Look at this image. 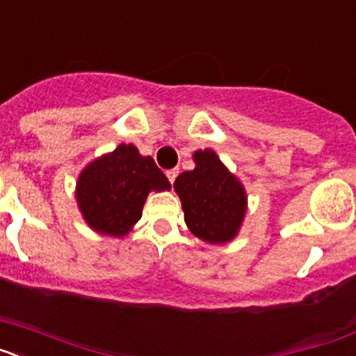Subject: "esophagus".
Here are the masks:
<instances>
[{
    "label": "esophagus",
    "mask_w": 356,
    "mask_h": 356,
    "mask_svg": "<svg viewBox=\"0 0 356 356\" xmlns=\"http://www.w3.org/2000/svg\"><path fill=\"white\" fill-rule=\"evenodd\" d=\"M178 172H180V171H178V169H169V171L165 172V175H168V180L171 181V185L175 184V180H176V176H178Z\"/></svg>",
    "instance_id": "1"
}]
</instances>
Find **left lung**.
Instances as JSON below:
<instances>
[{"mask_svg": "<svg viewBox=\"0 0 356 356\" xmlns=\"http://www.w3.org/2000/svg\"><path fill=\"white\" fill-rule=\"evenodd\" d=\"M196 168L175 181L184 207L185 222L196 237L222 244L237 235L246 212V193L241 181L212 149L194 153Z\"/></svg>", "mask_w": 356, "mask_h": 356, "instance_id": "left-lung-1", "label": "left lung"}]
</instances>
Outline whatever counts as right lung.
I'll return each mask as SVG.
<instances>
[{
    "mask_svg": "<svg viewBox=\"0 0 356 356\" xmlns=\"http://www.w3.org/2000/svg\"><path fill=\"white\" fill-rule=\"evenodd\" d=\"M171 184L151 156L131 144L94 160L83 169L76 200L92 229L121 237L139 221L149 191H169Z\"/></svg>",
    "mask_w": 356,
    "mask_h": 356,
    "instance_id": "add662e5",
    "label": "right lung"
}]
</instances>
